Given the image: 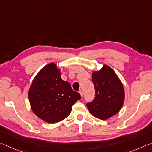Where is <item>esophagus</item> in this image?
<instances>
[{"instance_id": "obj_1", "label": "esophagus", "mask_w": 152, "mask_h": 152, "mask_svg": "<svg viewBox=\"0 0 152 152\" xmlns=\"http://www.w3.org/2000/svg\"><path fill=\"white\" fill-rule=\"evenodd\" d=\"M79 93H80V96L82 97H83V91H79Z\"/></svg>"}]
</instances>
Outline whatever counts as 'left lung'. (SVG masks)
<instances>
[{
	"label": "left lung",
	"mask_w": 152,
	"mask_h": 152,
	"mask_svg": "<svg viewBox=\"0 0 152 152\" xmlns=\"http://www.w3.org/2000/svg\"><path fill=\"white\" fill-rule=\"evenodd\" d=\"M92 81L95 97L87 103L89 112L101 120H107L117 114L123 105L124 89L118 76L107 65L99 71H93Z\"/></svg>",
	"instance_id": "8db88e82"
}]
</instances>
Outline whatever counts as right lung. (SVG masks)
<instances>
[{
  "label": "right lung",
  "mask_w": 152,
  "mask_h": 152,
  "mask_svg": "<svg viewBox=\"0 0 152 152\" xmlns=\"http://www.w3.org/2000/svg\"><path fill=\"white\" fill-rule=\"evenodd\" d=\"M32 112L48 123H57L70 114L72 107L81 98L71 85L61 78L55 63L46 65L33 79L28 92Z\"/></svg>",
  "instance_id": "obj_1"
}]
</instances>
